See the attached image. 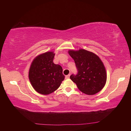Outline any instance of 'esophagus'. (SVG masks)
<instances>
[{
	"label": "esophagus",
	"mask_w": 131,
	"mask_h": 131,
	"mask_svg": "<svg viewBox=\"0 0 131 131\" xmlns=\"http://www.w3.org/2000/svg\"><path fill=\"white\" fill-rule=\"evenodd\" d=\"M69 78H70V74H68V75H66V77H65L66 79H69Z\"/></svg>",
	"instance_id": "34e87169"
}]
</instances>
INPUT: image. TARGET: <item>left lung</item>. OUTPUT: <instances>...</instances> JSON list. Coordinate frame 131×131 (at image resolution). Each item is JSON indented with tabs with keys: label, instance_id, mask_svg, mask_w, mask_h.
I'll list each match as a JSON object with an SVG mask.
<instances>
[{
	"label": "left lung",
	"instance_id": "1",
	"mask_svg": "<svg viewBox=\"0 0 131 131\" xmlns=\"http://www.w3.org/2000/svg\"><path fill=\"white\" fill-rule=\"evenodd\" d=\"M78 70L77 75L70 77L79 90L88 95L98 93L106 82L107 75L104 63L98 56L87 50H69Z\"/></svg>",
	"mask_w": 131,
	"mask_h": 131
}]
</instances>
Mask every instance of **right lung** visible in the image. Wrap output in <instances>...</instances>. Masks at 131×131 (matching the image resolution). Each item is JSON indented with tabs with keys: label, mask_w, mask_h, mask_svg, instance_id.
<instances>
[{
	"label": "right lung",
	"mask_w": 131,
	"mask_h": 131,
	"mask_svg": "<svg viewBox=\"0 0 131 131\" xmlns=\"http://www.w3.org/2000/svg\"><path fill=\"white\" fill-rule=\"evenodd\" d=\"M55 54L47 52L36 57L29 72L30 82L34 90L42 94H49L59 88L65 79L62 68L53 63Z\"/></svg>",
	"instance_id": "add662e5"
}]
</instances>
